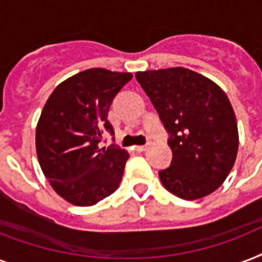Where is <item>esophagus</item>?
<instances>
[{
	"label": "esophagus",
	"mask_w": 262,
	"mask_h": 262,
	"mask_svg": "<svg viewBox=\"0 0 262 262\" xmlns=\"http://www.w3.org/2000/svg\"><path fill=\"white\" fill-rule=\"evenodd\" d=\"M148 149V145H137L136 147V151L137 152H144V151H147Z\"/></svg>",
	"instance_id": "34e87169"
}]
</instances>
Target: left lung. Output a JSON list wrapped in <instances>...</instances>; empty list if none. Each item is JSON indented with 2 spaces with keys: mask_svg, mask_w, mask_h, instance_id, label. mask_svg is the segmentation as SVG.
Here are the masks:
<instances>
[{
  "mask_svg": "<svg viewBox=\"0 0 262 262\" xmlns=\"http://www.w3.org/2000/svg\"><path fill=\"white\" fill-rule=\"evenodd\" d=\"M136 79L170 135L171 166L159 172L163 186L183 200L211 194L231 171L239 145L227 95L186 68L137 72Z\"/></svg>",
  "mask_w": 262,
  "mask_h": 262,
  "instance_id": "obj_1",
  "label": "left lung"
}]
</instances>
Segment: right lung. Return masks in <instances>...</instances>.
I'll list each match as a JSON object with an SVG mask.
<instances>
[{
	"mask_svg": "<svg viewBox=\"0 0 262 262\" xmlns=\"http://www.w3.org/2000/svg\"><path fill=\"white\" fill-rule=\"evenodd\" d=\"M132 73L92 68L57 85L36 126V155L51 187L68 203L90 207L113 194L122 179L129 154L100 147L113 99Z\"/></svg>",
	"mask_w": 262,
	"mask_h": 262,
	"instance_id": "right-lung-1",
	"label": "right lung"
}]
</instances>
